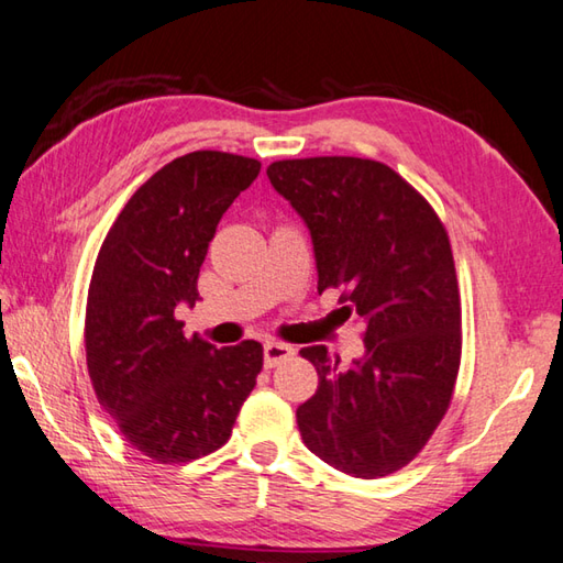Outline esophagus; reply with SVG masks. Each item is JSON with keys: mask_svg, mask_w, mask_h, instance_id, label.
I'll list each match as a JSON object with an SVG mask.
<instances>
[{"mask_svg": "<svg viewBox=\"0 0 563 563\" xmlns=\"http://www.w3.org/2000/svg\"><path fill=\"white\" fill-rule=\"evenodd\" d=\"M295 356V349L288 344H280V341H266V346H263V363H266V368L278 366V363L288 361Z\"/></svg>", "mask_w": 563, "mask_h": 563, "instance_id": "obj_1", "label": "esophagus"}]
</instances>
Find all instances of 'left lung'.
I'll return each instance as SVG.
<instances>
[{"instance_id":"obj_1","label":"left lung","mask_w":563,"mask_h":563,"mask_svg":"<svg viewBox=\"0 0 563 563\" xmlns=\"http://www.w3.org/2000/svg\"><path fill=\"white\" fill-rule=\"evenodd\" d=\"M268 180L310 229L317 290H341L363 324L349 368L307 346L319 385L297 407L324 464L380 478L420 454L449 410L461 363V295L449 234L424 197L385 163L354 156L275 161Z\"/></svg>"}]
</instances>
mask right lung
Wrapping results in <instances>:
<instances>
[{
	"instance_id": "obj_1",
	"label": "right lung",
	"mask_w": 563,
	"mask_h": 563,
	"mask_svg": "<svg viewBox=\"0 0 563 563\" xmlns=\"http://www.w3.org/2000/svg\"><path fill=\"white\" fill-rule=\"evenodd\" d=\"M256 158L195 151L151 175L97 253L85 314L87 373L126 442L158 464L227 444L263 368L258 341L217 349L175 319L229 205L258 178Z\"/></svg>"
}]
</instances>
